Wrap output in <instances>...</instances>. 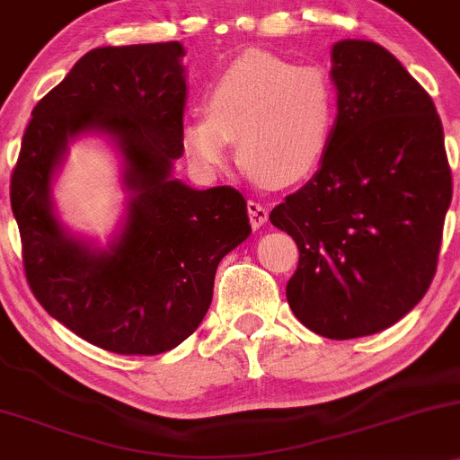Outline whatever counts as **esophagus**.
<instances>
[{"instance_id":"esophagus-1","label":"esophagus","mask_w":460,"mask_h":460,"mask_svg":"<svg viewBox=\"0 0 460 460\" xmlns=\"http://www.w3.org/2000/svg\"><path fill=\"white\" fill-rule=\"evenodd\" d=\"M248 215H250V226L252 228H261V226L268 221V208H265L263 204H259V201L250 199L248 201Z\"/></svg>"}]
</instances>
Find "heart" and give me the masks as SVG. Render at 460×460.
<instances>
[{"instance_id":"obj_1","label":"heart","mask_w":460,"mask_h":460,"mask_svg":"<svg viewBox=\"0 0 460 460\" xmlns=\"http://www.w3.org/2000/svg\"><path fill=\"white\" fill-rule=\"evenodd\" d=\"M338 129V87L320 66H294L265 50H248L210 81L206 113L184 122L181 140L197 169L236 157L271 186L307 180L327 160Z\"/></svg>"}]
</instances>
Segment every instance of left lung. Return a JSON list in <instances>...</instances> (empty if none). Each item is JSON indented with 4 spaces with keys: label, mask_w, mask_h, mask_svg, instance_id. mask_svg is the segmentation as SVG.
<instances>
[{
    "label": "left lung",
    "mask_w": 460,
    "mask_h": 460,
    "mask_svg": "<svg viewBox=\"0 0 460 460\" xmlns=\"http://www.w3.org/2000/svg\"><path fill=\"white\" fill-rule=\"evenodd\" d=\"M338 129L327 160L270 212L298 245L288 303L314 333L350 340L402 320L437 274L452 201L429 93L388 50L333 46Z\"/></svg>",
    "instance_id": "8db88e82"
}]
</instances>
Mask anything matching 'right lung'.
Instances as JSON below:
<instances>
[{
    "label": "right lung",
    "instance_id": "obj_1",
    "mask_svg": "<svg viewBox=\"0 0 460 460\" xmlns=\"http://www.w3.org/2000/svg\"><path fill=\"white\" fill-rule=\"evenodd\" d=\"M181 43L96 48L48 92L28 122L11 177L28 285L41 307L98 349L157 355L199 327L219 261L248 239L243 195L172 180L184 153ZM110 132L134 190L121 239L93 252L53 219L49 181L66 140Z\"/></svg>",
    "mask_w": 460,
    "mask_h": 460
}]
</instances>
